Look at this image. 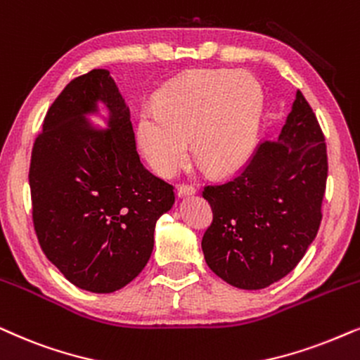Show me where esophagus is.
<instances>
[{"label":"esophagus","mask_w":360,"mask_h":360,"mask_svg":"<svg viewBox=\"0 0 360 360\" xmlns=\"http://www.w3.org/2000/svg\"><path fill=\"white\" fill-rule=\"evenodd\" d=\"M191 195H195V188L190 185H180L179 188H176V197L179 198H185V197H191Z\"/></svg>","instance_id":"obj_1"}]
</instances>
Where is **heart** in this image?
I'll use <instances>...</instances> for the list:
<instances>
[{"label": "heart", "instance_id": "obj_1", "mask_svg": "<svg viewBox=\"0 0 360 360\" xmlns=\"http://www.w3.org/2000/svg\"><path fill=\"white\" fill-rule=\"evenodd\" d=\"M263 109V89L250 74H185L140 110V152L155 174L169 176L188 158L191 139L195 157L213 175H231L253 155Z\"/></svg>", "mask_w": 360, "mask_h": 360}]
</instances>
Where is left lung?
I'll return each mask as SVG.
<instances>
[{
	"instance_id": "8db88e82",
	"label": "left lung",
	"mask_w": 360,
	"mask_h": 360,
	"mask_svg": "<svg viewBox=\"0 0 360 360\" xmlns=\"http://www.w3.org/2000/svg\"><path fill=\"white\" fill-rule=\"evenodd\" d=\"M328 153L301 91L274 142L235 180L207 186L213 221L202 240L210 269L231 286L263 289L296 268L321 225Z\"/></svg>"
}]
</instances>
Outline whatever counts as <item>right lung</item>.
I'll return each mask as SVG.
<instances>
[{"label":"right lung","mask_w":360,"mask_h":360,"mask_svg":"<svg viewBox=\"0 0 360 360\" xmlns=\"http://www.w3.org/2000/svg\"><path fill=\"white\" fill-rule=\"evenodd\" d=\"M30 186L44 255L74 286L97 294L139 276L157 220L175 203L172 185L140 163L130 110L107 69L76 77L49 107Z\"/></svg>","instance_id":"right-lung-1"}]
</instances>
